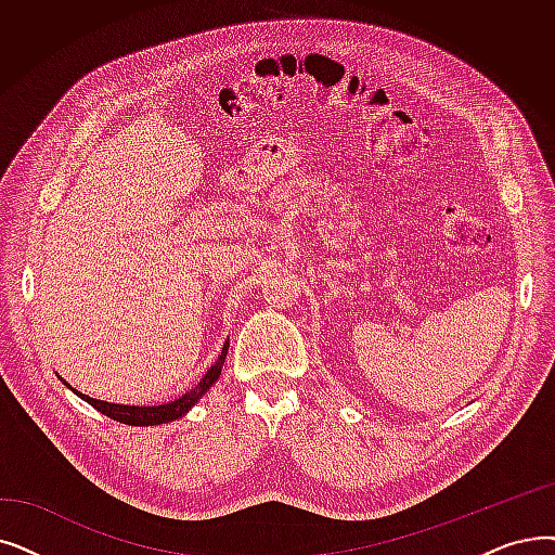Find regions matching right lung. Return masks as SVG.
Here are the masks:
<instances>
[{
	"label": "right lung",
	"instance_id": "1",
	"mask_svg": "<svg viewBox=\"0 0 555 555\" xmlns=\"http://www.w3.org/2000/svg\"><path fill=\"white\" fill-rule=\"evenodd\" d=\"M229 351V343H224V349L218 358V363H215L204 378L192 388L190 392H185L183 397L170 401V403H160V405H122V403H108V401H100V399H92L88 395L77 392L83 401H88L92 408H98V411L115 422H122L129 426H152V424H165V422H172L183 417L192 405L197 403V399L210 388V385L220 378L222 374V365H224V358Z\"/></svg>",
	"mask_w": 555,
	"mask_h": 555
}]
</instances>
